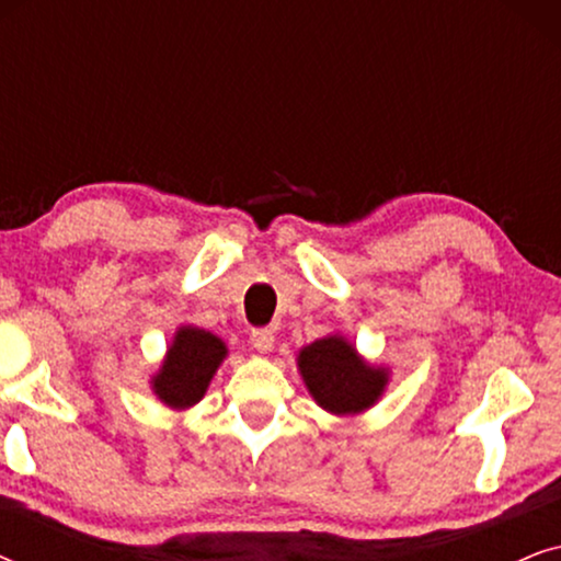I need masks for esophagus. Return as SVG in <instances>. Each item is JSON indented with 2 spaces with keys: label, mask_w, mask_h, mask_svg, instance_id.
Returning a JSON list of instances; mask_svg holds the SVG:
<instances>
[{
  "label": "esophagus",
  "mask_w": 561,
  "mask_h": 561,
  "mask_svg": "<svg viewBox=\"0 0 561 561\" xmlns=\"http://www.w3.org/2000/svg\"><path fill=\"white\" fill-rule=\"evenodd\" d=\"M250 342H252V347L260 352V355H265V352L273 350L275 336H273L271 329H255V332H252V336H250Z\"/></svg>",
  "instance_id": "1"
}]
</instances>
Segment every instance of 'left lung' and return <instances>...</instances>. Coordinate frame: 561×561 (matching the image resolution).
<instances>
[{"mask_svg": "<svg viewBox=\"0 0 561 561\" xmlns=\"http://www.w3.org/2000/svg\"><path fill=\"white\" fill-rule=\"evenodd\" d=\"M298 373L321 409L334 416H355L378 401L388 386L386 367L357 355L355 344L332 334L298 352Z\"/></svg>", "mask_w": 561, "mask_h": 561, "instance_id": "left-lung-1", "label": "left lung"}]
</instances>
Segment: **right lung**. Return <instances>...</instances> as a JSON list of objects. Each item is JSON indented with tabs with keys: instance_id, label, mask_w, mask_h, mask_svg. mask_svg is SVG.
Wrapping results in <instances>:
<instances>
[{
	"instance_id": "right-lung-1",
	"label": "right lung",
	"mask_w": 561,
	"mask_h": 561,
	"mask_svg": "<svg viewBox=\"0 0 561 561\" xmlns=\"http://www.w3.org/2000/svg\"><path fill=\"white\" fill-rule=\"evenodd\" d=\"M225 357L227 344L217 334L198 327H181L158 375H152V393L175 411L191 409L204 398Z\"/></svg>"
}]
</instances>
